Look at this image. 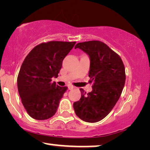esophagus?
<instances>
[{
  "instance_id": "1",
  "label": "esophagus",
  "mask_w": 150,
  "mask_h": 150,
  "mask_svg": "<svg viewBox=\"0 0 150 150\" xmlns=\"http://www.w3.org/2000/svg\"><path fill=\"white\" fill-rule=\"evenodd\" d=\"M67 87H68V89H69V90L72 89L73 88H74L73 86H71V85H68V86H67Z\"/></svg>"
}]
</instances>
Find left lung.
I'll list each match as a JSON object with an SVG mask.
<instances>
[{
  "label": "left lung",
  "mask_w": 150,
  "mask_h": 150,
  "mask_svg": "<svg viewBox=\"0 0 150 150\" xmlns=\"http://www.w3.org/2000/svg\"><path fill=\"white\" fill-rule=\"evenodd\" d=\"M76 48L89 55V83L93 85L88 93L80 89L81 98L74 103V109L84 122H98L111 111L122 94L126 81L124 65L116 52L100 41L78 43Z\"/></svg>",
  "instance_id": "left-lung-1"
}]
</instances>
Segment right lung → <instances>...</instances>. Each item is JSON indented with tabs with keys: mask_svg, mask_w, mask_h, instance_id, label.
Instances as JSON below:
<instances>
[{
	"mask_svg": "<svg viewBox=\"0 0 150 150\" xmlns=\"http://www.w3.org/2000/svg\"><path fill=\"white\" fill-rule=\"evenodd\" d=\"M75 42L52 41L38 45L26 57L18 76V89L22 103L35 120H44L56 113L67 87H59L57 78L63 59Z\"/></svg>",
	"mask_w": 150,
	"mask_h": 150,
	"instance_id": "add662e5",
	"label": "right lung"
}]
</instances>
